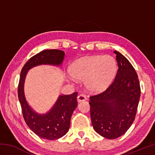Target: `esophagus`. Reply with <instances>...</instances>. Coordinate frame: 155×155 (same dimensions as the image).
Listing matches in <instances>:
<instances>
[{
  "instance_id": "esophagus-1",
  "label": "esophagus",
  "mask_w": 155,
  "mask_h": 155,
  "mask_svg": "<svg viewBox=\"0 0 155 155\" xmlns=\"http://www.w3.org/2000/svg\"><path fill=\"white\" fill-rule=\"evenodd\" d=\"M86 100V97L85 95L83 94H80L77 97V101L78 102H81V101H84Z\"/></svg>"
}]
</instances>
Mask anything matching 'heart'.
Returning <instances> with one entry per match:
<instances>
[{"mask_svg": "<svg viewBox=\"0 0 155 155\" xmlns=\"http://www.w3.org/2000/svg\"><path fill=\"white\" fill-rule=\"evenodd\" d=\"M117 72V62L110 55L93 56L81 58L72 64V77L87 79V86L93 91L104 90L109 86Z\"/></svg>", "mask_w": 155, "mask_h": 155, "instance_id": "b5f03b06", "label": "heart"}]
</instances>
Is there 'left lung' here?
I'll return each instance as SVG.
<instances>
[{
    "label": "left lung",
    "mask_w": 155,
    "mask_h": 155,
    "mask_svg": "<svg viewBox=\"0 0 155 155\" xmlns=\"http://www.w3.org/2000/svg\"><path fill=\"white\" fill-rule=\"evenodd\" d=\"M118 71L103 93L90 97L91 118L100 135L114 139L123 135L135 118L140 96L138 75L128 59L117 51Z\"/></svg>",
    "instance_id": "1"
}]
</instances>
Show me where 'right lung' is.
I'll return each mask as SVG.
<instances>
[{
	"mask_svg": "<svg viewBox=\"0 0 155 155\" xmlns=\"http://www.w3.org/2000/svg\"><path fill=\"white\" fill-rule=\"evenodd\" d=\"M64 52L51 49L45 50L32 57L22 67L18 86V97L21 105L22 116L28 127L39 137L55 140L65 135L70 127L71 118L77 107V92L61 95L52 109L46 114H38L32 110L25 99L24 83L29 69L40 64L60 65Z\"/></svg>",
	"mask_w": 155,
	"mask_h": 155,
	"instance_id": "add662e5",
	"label": "right lung"
}]
</instances>
